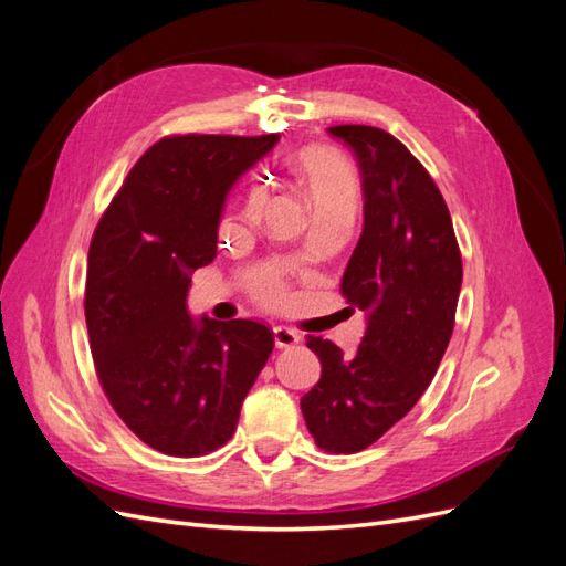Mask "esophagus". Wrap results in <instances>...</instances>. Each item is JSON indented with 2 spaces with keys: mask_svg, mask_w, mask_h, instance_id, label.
Segmentation results:
<instances>
[{
  "mask_svg": "<svg viewBox=\"0 0 566 566\" xmlns=\"http://www.w3.org/2000/svg\"><path fill=\"white\" fill-rule=\"evenodd\" d=\"M273 339H276L279 349H287L300 345L302 335L295 328H287V325H273Z\"/></svg>",
  "mask_w": 566,
  "mask_h": 566,
  "instance_id": "34e87169",
  "label": "esophagus"
}]
</instances>
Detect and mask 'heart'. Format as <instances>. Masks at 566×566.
Listing matches in <instances>:
<instances>
[{"label": "heart", "instance_id": "1", "mask_svg": "<svg viewBox=\"0 0 566 566\" xmlns=\"http://www.w3.org/2000/svg\"><path fill=\"white\" fill-rule=\"evenodd\" d=\"M297 175L304 186L306 196H310L316 212H354L356 208V181L347 163L331 150H306L297 158ZM266 205V193L262 188H252L245 214L250 219L262 217ZM252 295L264 304H276L285 295V285L279 279L271 276H256L250 283Z\"/></svg>", "mask_w": 566, "mask_h": 566}]
</instances>
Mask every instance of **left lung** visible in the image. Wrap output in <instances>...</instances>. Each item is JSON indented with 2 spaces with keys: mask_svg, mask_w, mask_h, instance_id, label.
<instances>
[{
  "mask_svg": "<svg viewBox=\"0 0 566 566\" xmlns=\"http://www.w3.org/2000/svg\"><path fill=\"white\" fill-rule=\"evenodd\" d=\"M364 177V233L342 295L368 312L354 356L306 335L321 380L300 406L325 453H358L399 422L430 387L455 325L462 260L439 186L399 139L368 125L328 129Z\"/></svg>",
  "mask_w": 566,
  "mask_h": 566,
  "instance_id": "1",
  "label": "left lung"
}]
</instances>
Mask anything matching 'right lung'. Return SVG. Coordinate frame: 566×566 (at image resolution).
<instances>
[{
  "instance_id": "1",
  "label": "right lung",
  "mask_w": 566,
  "mask_h": 566,
  "mask_svg": "<svg viewBox=\"0 0 566 566\" xmlns=\"http://www.w3.org/2000/svg\"><path fill=\"white\" fill-rule=\"evenodd\" d=\"M279 134H172L153 144L98 219L84 285L96 378L150 449L196 458L233 437L243 399L273 349L266 323H196L188 273L217 254L231 184Z\"/></svg>"
}]
</instances>
